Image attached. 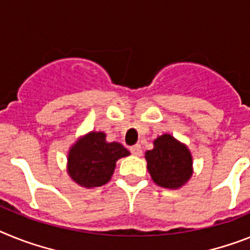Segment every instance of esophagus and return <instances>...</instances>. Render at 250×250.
<instances>
[{
	"label": "esophagus",
	"mask_w": 250,
	"mask_h": 250,
	"mask_svg": "<svg viewBox=\"0 0 250 250\" xmlns=\"http://www.w3.org/2000/svg\"><path fill=\"white\" fill-rule=\"evenodd\" d=\"M131 152H132V155L141 156L142 155V148H141L140 145H134V146L131 147Z\"/></svg>",
	"instance_id": "34e87169"
}]
</instances>
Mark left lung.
<instances>
[{"mask_svg":"<svg viewBox=\"0 0 250 250\" xmlns=\"http://www.w3.org/2000/svg\"><path fill=\"white\" fill-rule=\"evenodd\" d=\"M147 168L156 185L180 188L192 176V156L184 143L171 134L153 141V148L145 153Z\"/></svg>","mask_w":250,"mask_h":250,"instance_id":"left-lung-1","label":"left lung"}]
</instances>
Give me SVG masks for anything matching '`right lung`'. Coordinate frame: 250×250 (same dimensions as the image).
Instances as JSON below:
<instances>
[{
  "instance_id": "add662e5",
  "label": "right lung",
  "mask_w": 250,
  "mask_h": 250,
  "mask_svg": "<svg viewBox=\"0 0 250 250\" xmlns=\"http://www.w3.org/2000/svg\"><path fill=\"white\" fill-rule=\"evenodd\" d=\"M128 155L129 151L121 143L107 142L103 132H89L69 149V176L83 188L105 185L114 172L116 162Z\"/></svg>"
}]
</instances>
